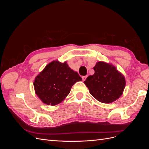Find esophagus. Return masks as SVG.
Wrapping results in <instances>:
<instances>
[{
    "instance_id": "obj_1",
    "label": "esophagus",
    "mask_w": 149,
    "mask_h": 149,
    "mask_svg": "<svg viewBox=\"0 0 149 149\" xmlns=\"http://www.w3.org/2000/svg\"><path fill=\"white\" fill-rule=\"evenodd\" d=\"M86 78H87V76H82L83 81H85L86 79Z\"/></svg>"
}]
</instances>
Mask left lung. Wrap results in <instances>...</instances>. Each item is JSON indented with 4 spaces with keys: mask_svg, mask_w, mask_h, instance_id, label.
<instances>
[{
    "mask_svg": "<svg viewBox=\"0 0 149 149\" xmlns=\"http://www.w3.org/2000/svg\"><path fill=\"white\" fill-rule=\"evenodd\" d=\"M94 74L90 75L84 83L90 94L102 103H111L123 94L125 86L124 76L109 63L98 61L93 68Z\"/></svg>",
    "mask_w": 149,
    "mask_h": 149,
    "instance_id": "8db88e82",
    "label": "left lung"
}]
</instances>
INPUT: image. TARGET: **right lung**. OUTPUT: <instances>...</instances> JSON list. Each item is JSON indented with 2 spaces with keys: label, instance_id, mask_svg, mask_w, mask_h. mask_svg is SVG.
<instances>
[{
  "label": "right lung",
  "instance_id": "add662e5",
  "mask_svg": "<svg viewBox=\"0 0 149 149\" xmlns=\"http://www.w3.org/2000/svg\"><path fill=\"white\" fill-rule=\"evenodd\" d=\"M81 80L77 72L71 69L66 61L54 60L35 77V92L44 104L55 106L67 97L75 83Z\"/></svg>",
  "mask_w": 149,
  "mask_h": 149
}]
</instances>
